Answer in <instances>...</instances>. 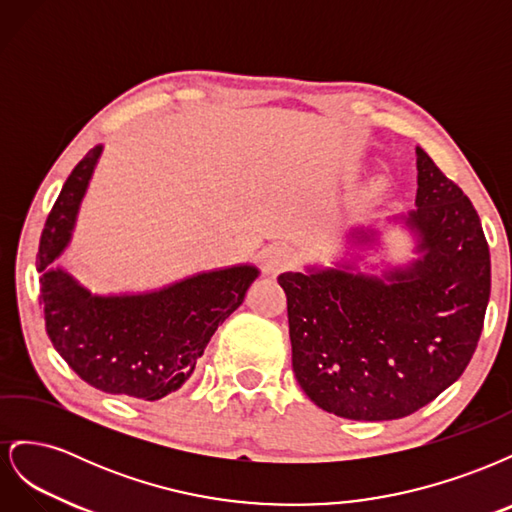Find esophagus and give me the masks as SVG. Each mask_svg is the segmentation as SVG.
Returning <instances> with one entry per match:
<instances>
[{
  "label": "esophagus",
  "instance_id": "34e87169",
  "mask_svg": "<svg viewBox=\"0 0 512 512\" xmlns=\"http://www.w3.org/2000/svg\"><path fill=\"white\" fill-rule=\"evenodd\" d=\"M262 258H265V269L273 275L297 265V252H294L290 245H284V243L269 245Z\"/></svg>",
  "mask_w": 512,
  "mask_h": 512
}]
</instances>
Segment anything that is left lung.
Returning a JSON list of instances; mask_svg holds the SVG:
<instances>
[{"mask_svg":"<svg viewBox=\"0 0 512 512\" xmlns=\"http://www.w3.org/2000/svg\"><path fill=\"white\" fill-rule=\"evenodd\" d=\"M416 237L408 267L382 277L342 269L282 273L292 369L322 410L393 421L427 406L468 367L483 331L491 260L470 198L416 147ZM371 245L374 230H352Z\"/></svg>","mask_w":512,"mask_h":512,"instance_id":"1","label":"left lung"}]
</instances>
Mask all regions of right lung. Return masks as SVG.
<instances>
[{
  "mask_svg": "<svg viewBox=\"0 0 512 512\" xmlns=\"http://www.w3.org/2000/svg\"><path fill=\"white\" fill-rule=\"evenodd\" d=\"M102 145L74 166L46 218L36 267L53 348L79 378L111 395L156 401L181 389L209 339L243 303L258 277L252 265L196 273L141 294H91L53 267L72 239Z\"/></svg>",
  "mask_w": 512,
  "mask_h": 512,
  "instance_id": "right-lung-1",
  "label": "right lung"
}]
</instances>
